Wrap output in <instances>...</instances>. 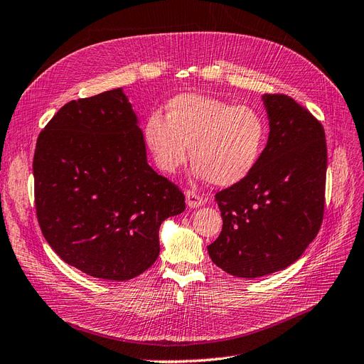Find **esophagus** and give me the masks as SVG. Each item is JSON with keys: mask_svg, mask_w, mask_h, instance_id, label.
Instances as JSON below:
<instances>
[{"mask_svg": "<svg viewBox=\"0 0 364 364\" xmlns=\"http://www.w3.org/2000/svg\"><path fill=\"white\" fill-rule=\"evenodd\" d=\"M186 203H187V207H189V208H198V207L204 205V199L199 196L198 193L187 191L186 192Z\"/></svg>", "mask_w": 364, "mask_h": 364, "instance_id": "esophagus-1", "label": "esophagus"}]
</instances>
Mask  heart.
I'll return each mask as SVG.
<instances>
[{
    "label": "heart",
    "mask_w": 364,
    "mask_h": 364,
    "mask_svg": "<svg viewBox=\"0 0 364 364\" xmlns=\"http://www.w3.org/2000/svg\"><path fill=\"white\" fill-rule=\"evenodd\" d=\"M144 140L154 165L177 172L189 157L198 180L230 187L245 180L259 161L266 140L263 116L199 93H181L166 104V119L149 114Z\"/></svg>",
    "instance_id": "b5f03b06"
}]
</instances>
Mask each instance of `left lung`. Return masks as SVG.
Segmentation results:
<instances>
[{"label":"left lung","mask_w":364,"mask_h":364,"mask_svg":"<svg viewBox=\"0 0 364 364\" xmlns=\"http://www.w3.org/2000/svg\"><path fill=\"white\" fill-rule=\"evenodd\" d=\"M262 100L267 144L248 177L216 193L224 225L207 246L218 267L240 278H259L295 263L323 218V127L287 95L264 93Z\"/></svg>","instance_id":"8db88e82"}]
</instances>
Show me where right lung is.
Wrapping results in <instances>:
<instances>
[{
  "instance_id": "obj_1",
  "label": "right lung",
  "mask_w": 364,
  "mask_h": 364,
  "mask_svg": "<svg viewBox=\"0 0 364 364\" xmlns=\"http://www.w3.org/2000/svg\"><path fill=\"white\" fill-rule=\"evenodd\" d=\"M33 175L43 237L65 263L101 279L145 272L161 222L186 208L178 187L148 165L122 87L65 104L39 134Z\"/></svg>"
}]
</instances>
